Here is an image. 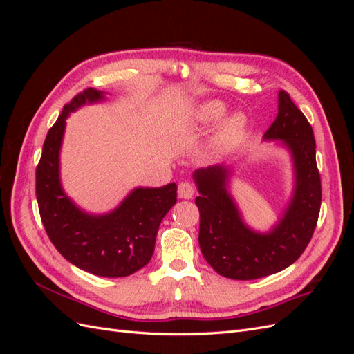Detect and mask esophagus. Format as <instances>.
<instances>
[{
	"label": "esophagus",
	"instance_id": "esophagus-1",
	"mask_svg": "<svg viewBox=\"0 0 354 354\" xmlns=\"http://www.w3.org/2000/svg\"><path fill=\"white\" fill-rule=\"evenodd\" d=\"M195 195V187L189 181H181L178 185V196L181 199H190Z\"/></svg>",
	"mask_w": 354,
	"mask_h": 354
}]
</instances>
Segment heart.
Instances as JSON below:
<instances>
[{
  "instance_id": "obj_1",
  "label": "heart",
  "mask_w": 354,
  "mask_h": 354,
  "mask_svg": "<svg viewBox=\"0 0 354 354\" xmlns=\"http://www.w3.org/2000/svg\"><path fill=\"white\" fill-rule=\"evenodd\" d=\"M226 113V108L218 102H208L201 108L199 111V118L203 124H216L220 121L221 118ZM245 127V121L242 116H233L232 120H229L226 124H224L220 131L217 133L216 142H214V149L217 152L223 151H229L230 147L238 143V140L242 136Z\"/></svg>"
}]
</instances>
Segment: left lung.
<instances>
[{"label": "left lung", "instance_id": "8db88e82", "mask_svg": "<svg viewBox=\"0 0 354 354\" xmlns=\"http://www.w3.org/2000/svg\"><path fill=\"white\" fill-rule=\"evenodd\" d=\"M264 137L279 138L289 147L297 183L283 218L270 233H255L241 221L226 190L227 168L208 167L195 173L201 194L195 199L201 251L212 269L229 279L251 281L286 269L307 248L319 218L322 187L313 128L285 90L279 93V112Z\"/></svg>", "mask_w": 354, "mask_h": 354}]
</instances>
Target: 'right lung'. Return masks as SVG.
Returning a JSON list of instances; mask_svg holds the SVG:
<instances>
[{
  "label": "right lung",
  "instance_id": "right-lung-1",
  "mask_svg": "<svg viewBox=\"0 0 354 354\" xmlns=\"http://www.w3.org/2000/svg\"><path fill=\"white\" fill-rule=\"evenodd\" d=\"M100 99V91L85 88L63 106L42 146L35 173V194L48 238L69 263L95 276L124 277L151 261L159 224L177 202V185L136 189L106 216H88L73 205L59 181V152L65 120L69 112L84 103Z\"/></svg>",
  "mask_w": 354,
  "mask_h": 354
}]
</instances>
